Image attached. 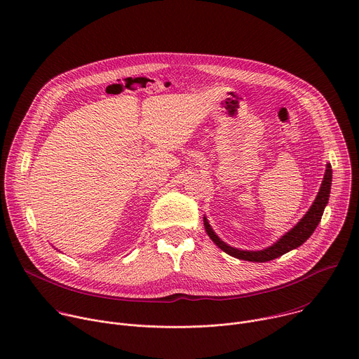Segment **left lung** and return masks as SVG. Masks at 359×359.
<instances>
[{
  "instance_id": "1",
  "label": "left lung",
  "mask_w": 359,
  "mask_h": 359,
  "mask_svg": "<svg viewBox=\"0 0 359 359\" xmlns=\"http://www.w3.org/2000/svg\"><path fill=\"white\" fill-rule=\"evenodd\" d=\"M331 182H332V169H331V165L328 163L327 169H325L324 180H323L321 187H320V191H318V194H317V197L313 203V206L310 208V210L306 212V215L297 223V226H294L290 231H287L280 240H277V243H274L273 245H270L264 250L244 251V250H238V248H234V247L226 244L213 231V229L210 227L206 217H203L204 229H206V233L215 241V244L219 248H222L224 252L230 254L231 257H236L238 260H245V262H254V263H266V262L274 260V259L280 257V255L299 247L302 243L309 240V237L314 233L318 223L321 222L324 209H325L328 198H330Z\"/></svg>"
}]
</instances>
